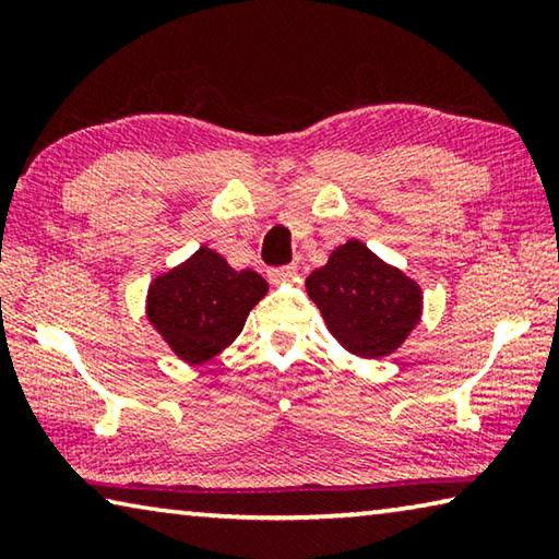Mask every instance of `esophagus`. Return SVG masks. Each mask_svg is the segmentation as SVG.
I'll return each instance as SVG.
<instances>
[{"instance_id": "esophagus-1", "label": "esophagus", "mask_w": 559, "mask_h": 559, "mask_svg": "<svg viewBox=\"0 0 559 559\" xmlns=\"http://www.w3.org/2000/svg\"><path fill=\"white\" fill-rule=\"evenodd\" d=\"M296 276V266H281V269H271L269 271V281L271 283H286Z\"/></svg>"}]
</instances>
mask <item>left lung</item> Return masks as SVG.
<instances>
[{"label": "left lung", "mask_w": 559, "mask_h": 559, "mask_svg": "<svg viewBox=\"0 0 559 559\" xmlns=\"http://www.w3.org/2000/svg\"><path fill=\"white\" fill-rule=\"evenodd\" d=\"M306 290L337 343L359 357L392 355L421 316V288L355 239L310 273Z\"/></svg>", "instance_id": "obj_1"}]
</instances>
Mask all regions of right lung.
I'll use <instances>...</instances> for the list:
<instances>
[{
    "label": "right lung",
    "mask_w": 559,
    "mask_h": 559,
    "mask_svg": "<svg viewBox=\"0 0 559 559\" xmlns=\"http://www.w3.org/2000/svg\"><path fill=\"white\" fill-rule=\"evenodd\" d=\"M269 283L257 271H234L202 246L147 290V318L185 362L202 365L231 345Z\"/></svg>",
    "instance_id": "right-lung-1"
}]
</instances>
